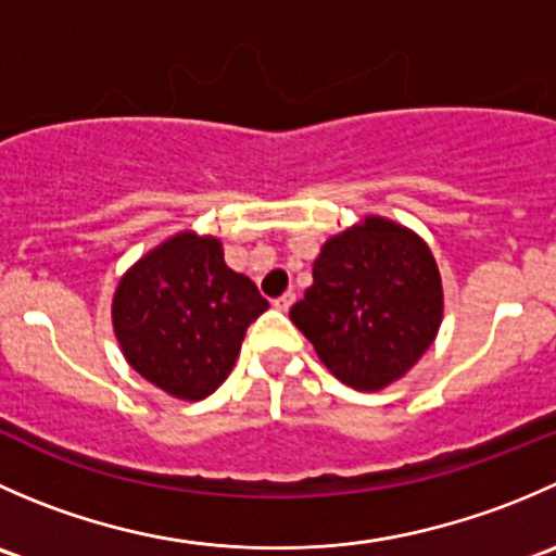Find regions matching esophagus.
Returning <instances> with one entry per match:
<instances>
[{
  "label": "esophagus",
  "mask_w": 556,
  "mask_h": 556,
  "mask_svg": "<svg viewBox=\"0 0 556 556\" xmlns=\"http://www.w3.org/2000/svg\"><path fill=\"white\" fill-rule=\"evenodd\" d=\"M295 301V293H282V295H277V299H274V306H277L279 312H288L290 309V304H293Z\"/></svg>",
  "instance_id": "obj_1"
}]
</instances>
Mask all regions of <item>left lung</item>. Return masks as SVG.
Masks as SVG:
<instances>
[{
	"instance_id": "obj_1",
	"label": "left lung",
	"mask_w": 556,
	"mask_h": 556,
	"mask_svg": "<svg viewBox=\"0 0 556 556\" xmlns=\"http://www.w3.org/2000/svg\"><path fill=\"white\" fill-rule=\"evenodd\" d=\"M312 288L290 319L328 371L355 390H382L433 344L444 293L430 247L384 217L328 239Z\"/></svg>"
}]
</instances>
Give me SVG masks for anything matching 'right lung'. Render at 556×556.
I'll use <instances>...</instances> for the list:
<instances>
[{
    "mask_svg": "<svg viewBox=\"0 0 556 556\" xmlns=\"http://www.w3.org/2000/svg\"><path fill=\"white\" fill-rule=\"evenodd\" d=\"M268 301L231 271L220 242L177 233L121 279L112 325L134 371L182 401L212 395L237 363Z\"/></svg>",
    "mask_w": 556,
    "mask_h": 556,
    "instance_id": "obj_1",
    "label": "right lung"
}]
</instances>
